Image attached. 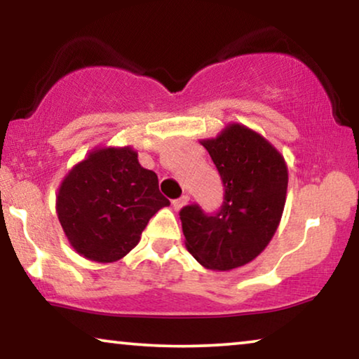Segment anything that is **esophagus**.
<instances>
[{
  "instance_id": "1",
  "label": "esophagus",
  "mask_w": 359,
  "mask_h": 359,
  "mask_svg": "<svg viewBox=\"0 0 359 359\" xmlns=\"http://www.w3.org/2000/svg\"><path fill=\"white\" fill-rule=\"evenodd\" d=\"M188 203H189V196L188 194H183V196H181V198L175 199L173 203H171V205H173L175 210H180V209H183Z\"/></svg>"
}]
</instances>
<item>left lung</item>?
Segmentation results:
<instances>
[{"instance_id":"left-lung-1","label":"left lung","mask_w":359,"mask_h":359,"mask_svg":"<svg viewBox=\"0 0 359 359\" xmlns=\"http://www.w3.org/2000/svg\"><path fill=\"white\" fill-rule=\"evenodd\" d=\"M201 144L222 178L224 203L214 214L198 204L180 210L184 243L204 268L229 271L257 258L273 238L286 203L287 166L264 137L240 124Z\"/></svg>"}]
</instances>
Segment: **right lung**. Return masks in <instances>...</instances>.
<instances>
[{"label": "right lung", "mask_w": 359, "mask_h": 359, "mask_svg": "<svg viewBox=\"0 0 359 359\" xmlns=\"http://www.w3.org/2000/svg\"><path fill=\"white\" fill-rule=\"evenodd\" d=\"M170 201L132 147H104L73 166L57 196V215L76 253L112 263L139 243L149 220Z\"/></svg>", "instance_id": "1"}]
</instances>
